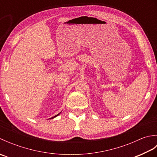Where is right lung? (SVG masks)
Masks as SVG:
<instances>
[{
	"label": "right lung",
	"mask_w": 157,
	"mask_h": 157,
	"mask_svg": "<svg viewBox=\"0 0 157 157\" xmlns=\"http://www.w3.org/2000/svg\"><path fill=\"white\" fill-rule=\"evenodd\" d=\"M60 113H59V114H57V115H55V116H54V117H51V118H50V119H54L55 117H57L58 115H60Z\"/></svg>",
	"instance_id": "obj_1"
}]
</instances>
